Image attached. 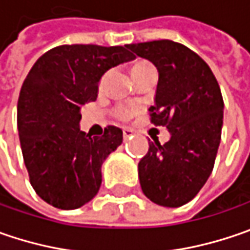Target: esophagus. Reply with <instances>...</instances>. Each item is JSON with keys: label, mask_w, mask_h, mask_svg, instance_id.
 Returning <instances> with one entry per match:
<instances>
[{"label": "esophagus", "mask_w": 250, "mask_h": 250, "mask_svg": "<svg viewBox=\"0 0 250 250\" xmlns=\"http://www.w3.org/2000/svg\"><path fill=\"white\" fill-rule=\"evenodd\" d=\"M131 136H133V130H130V128H125V130H123V137H125V140L131 138Z\"/></svg>", "instance_id": "esophagus-1"}]
</instances>
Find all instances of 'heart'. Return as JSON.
I'll use <instances>...</instances> for the list:
<instances>
[{"label":"heart","mask_w":250,"mask_h":250,"mask_svg":"<svg viewBox=\"0 0 250 250\" xmlns=\"http://www.w3.org/2000/svg\"><path fill=\"white\" fill-rule=\"evenodd\" d=\"M148 68H152V65H151L148 61H138V62H136V64L131 67V74H133V77H136L137 74L148 70ZM104 77L101 80V83H104ZM137 112H138V107H136V106H119V107H116V110H114V116H116L117 119H120V120H128V119L133 117Z\"/></svg>","instance_id":"b5f03b06"}]
</instances>
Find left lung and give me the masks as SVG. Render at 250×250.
I'll list each match as a JSON object with an SVG mask.
<instances>
[{
	"label": "left lung",
	"instance_id": "8db88e82",
	"mask_svg": "<svg viewBox=\"0 0 250 250\" xmlns=\"http://www.w3.org/2000/svg\"><path fill=\"white\" fill-rule=\"evenodd\" d=\"M159 72L151 123L165 125L170 140L149 143L138 162L143 193L155 204L180 207L211 175L221 141L224 101L207 62L189 47L172 40L128 44Z\"/></svg>",
	"mask_w": 250,
	"mask_h": 250
}]
</instances>
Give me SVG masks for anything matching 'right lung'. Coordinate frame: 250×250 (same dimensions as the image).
Listing matches in <instances>:
<instances>
[{
    "label": "right lung",
    "instance_id": "add662e5",
    "mask_svg": "<svg viewBox=\"0 0 250 250\" xmlns=\"http://www.w3.org/2000/svg\"><path fill=\"white\" fill-rule=\"evenodd\" d=\"M125 46L62 44L39 59L21 88L18 131L32 188L61 210L91 201L102 183L101 167L123 141L119 127L101 137L80 130L81 107L96 101L109 68L136 59Z\"/></svg>",
    "mask_w": 250,
    "mask_h": 250
}]
</instances>
